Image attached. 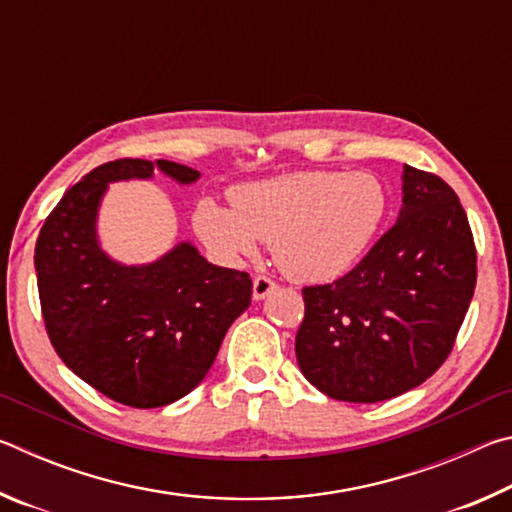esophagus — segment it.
<instances>
[{"label": "esophagus", "instance_id": "34e87169", "mask_svg": "<svg viewBox=\"0 0 512 512\" xmlns=\"http://www.w3.org/2000/svg\"><path fill=\"white\" fill-rule=\"evenodd\" d=\"M275 287H277V284L271 280V277L257 275L255 280H253V298L255 300H264Z\"/></svg>", "mask_w": 512, "mask_h": 512}]
</instances>
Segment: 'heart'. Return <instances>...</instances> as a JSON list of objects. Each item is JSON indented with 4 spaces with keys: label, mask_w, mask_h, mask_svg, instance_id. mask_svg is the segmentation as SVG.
<instances>
[{
    "label": "heart",
    "mask_w": 512,
    "mask_h": 512,
    "mask_svg": "<svg viewBox=\"0 0 512 512\" xmlns=\"http://www.w3.org/2000/svg\"><path fill=\"white\" fill-rule=\"evenodd\" d=\"M391 212V189L372 171H293L232 189V205L205 198L196 228L214 253L239 262L273 241L277 266L320 284L352 271Z\"/></svg>",
    "instance_id": "b5f03b06"
}]
</instances>
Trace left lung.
<instances>
[{
    "instance_id": "8db88e82",
    "label": "left lung",
    "mask_w": 512,
    "mask_h": 512,
    "mask_svg": "<svg viewBox=\"0 0 512 512\" xmlns=\"http://www.w3.org/2000/svg\"><path fill=\"white\" fill-rule=\"evenodd\" d=\"M476 287V250L443 178L404 164L391 230L348 275L302 289L298 366L341 402H384L443 366Z\"/></svg>"
}]
</instances>
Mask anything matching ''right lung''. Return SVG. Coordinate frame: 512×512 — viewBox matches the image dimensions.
<instances>
[{"mask_svg": "<svg viewBox=\"0 0 512 512\" xmlns=\"http://www.w3.org/2000/svg\"><path fill=\"white\" fill-rule=\"evenodd\" d=\"M155 171L178 185L201 178L169 160L106 162L67 189L36 241L51 345L76 377L133 409H158L194 391L253 296L248 273L210 264L192 241L149 264H121L101 248L108 185L151 180Z\"/></svg>", "mask_w": 512, "mask_h": 512, "instance_id": "1", "label": "right lung"}]
</instances>
